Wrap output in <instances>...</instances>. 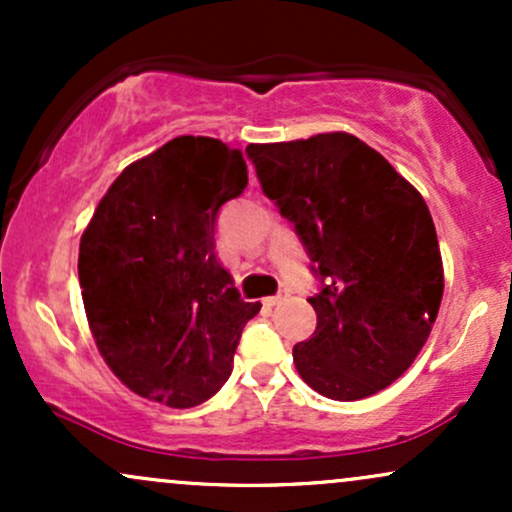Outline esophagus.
I'll use <instances>...</instances> for the list:
<instances>
[{
	"label": "esophagus",
	"instance_id": "34e87169",
	"mask_svg": "<svg viewBox=\"0 0 512 512\" xmlns=\"http://www.w3.org/2000/svg\"><path fill=\"white\" fill-rule=\"evenodd\" d=\"M289 296H291V293L284 289V291H279V293H276V296L267 298V301H264V303H267V305H281V303H284V301H289Z\"/></svg>",
	"mask_w": 512,
	"mask_h": 512
}]
</instances>
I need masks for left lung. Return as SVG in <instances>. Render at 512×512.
<instances>
[{
	"mask_svg": "<svg viewBox=\"0 0 512 512\" xmlns=\"http://www.w3.org/2000/svg\"><path fill=\"white\" fill-rule=\"evenodd\" d=\"M262 192L301 238L320 289L317 327L293 346L301 378L354 402L392 385L426 344L443 262L424 197L354 134L250 144Z\"/></svg>",
	"mask_w": 512,
	"mask_h": 512,
	"instance_id": "left-lung-1",
	"label": "left lung"
}]
</instances>
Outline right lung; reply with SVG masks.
I'll use <instances>...</instances> for the list:
<instances>
[{"mask_svg": "<svg viewBox=\"0 0 512 512\" xmlns=\"http://www.w3.org/2000/svg\"><path fill=\"white\" fill-rule=\"evenodd\" d=\"M248 185L238 149L175 137L120 173L81 236L79 284L105 363L129 390L197 407L231 375L245 303L216 257V219Z\"/></svg>", "mask_w": 512, "mask_h": 512, "instance_id": "add662e5", "label": "right lung"}]
</instances>
